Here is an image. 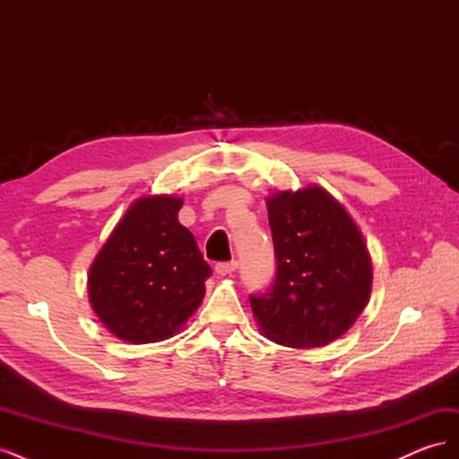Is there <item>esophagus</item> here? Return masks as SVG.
Returning a JSON list of instances; mask_svg holds the SVG:
<instances>
[{
  "label": "esophagus",
  "instance_id": "esophagus-1",
  "mask_svg": "<svg viewBox=\"0 0 459 459\" xmlns=\"http://www.w3.org/2000/svg\"><path fill=\"white\" fill-rule=\"evenodd\" d=\"M216 273L218 275H231L235 270H238V262L231 260V262H220L216 264Z\"/></svg>",
  "mask_w": 459,
  "mask_h": 459
}]
</instances>
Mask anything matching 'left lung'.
<instances>
[{
	"instance_id": "left-lung-1",
	"label": "left lung",
	"mask_w": 459,
	"mask_h": 459,
	"mask_svg": "<svg viewBox=\"0 0 459 459\" xmlns=\"http://www.w3.org/2000/svg\"><path fill=\"white\" fill-rule=\"evenodd\" d=\"M275 281L251 295L260 331L290 349H319L349 331L371 293V258L344 206L319 186L266 199Z\"/></svg>"
}]
</instances>
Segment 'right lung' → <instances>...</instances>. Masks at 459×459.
I'll use <instances>...</instances> for the list:
<instances>
[{"label":"right lung","mask_w":459,"mask_h":459,"mask_svg":"<svg viewBox=\"0 0 459 459\" xmlns=\"http://www.w3.org/2000/svg\"><path fill=\"white\" fill-rule=\"evenodd\" d=\"M182 204L172 195L134 201L91 262V308L120 341L170 339L201 307L212 270L179 224Z\"/></svg>","instance_id":"right-lung-1"}]
</instances>
